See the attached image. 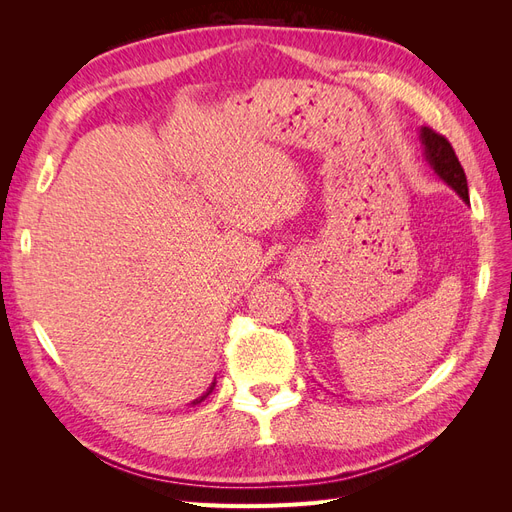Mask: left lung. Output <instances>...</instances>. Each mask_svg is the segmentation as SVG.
<instances>
[{"label":"left lung","mask_w":512,"mask_h":512,"mask_svg":"<svg viewBox=\"0 0 512 512\" xmlns=\"http://www.w3.org/2000/svg\"><path fill=\"white\" fill-rule=\"evenodd\" d=\"M421 141L425 147V160L429 162V166L436 170L440 179H444L463 198V203L470 205L466 173H463L451 143H448L442 134L433 132L431 128H421Z\"/></svg>","instance_id":"left-lung-1"}]
</instances>
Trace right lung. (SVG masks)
<instances>
[{
  "instance_id": "1",
  "label": "right lung",
  "mask_w": 512,
  "mask_h": 512,
  "mask_svg": "<svg viewBox=\"0 0 512 512\" xmlns=\"http://www.w3.org/2000/svg\"><path fill=\"white\" fill-rule=\"evenodd\" d=\"M213 386H215V382H213V384H211V386H209V391H207V393H203V395H200V397H198V399H194V401H192V406H196V404H200V401H205V399H207V397H209V393H211V391H213Z\"/></svg>"
}]
</instances>
